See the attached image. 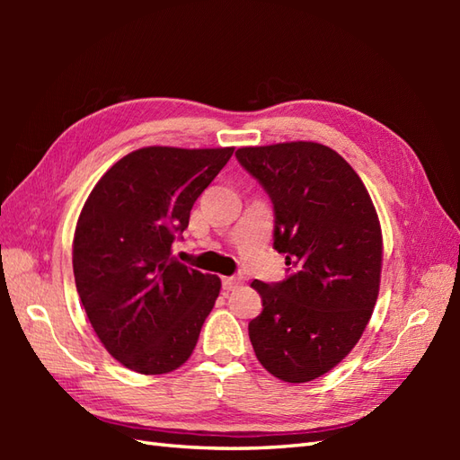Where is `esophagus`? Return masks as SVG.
<instances>
[{
	"label": "esophagus",
	"instance_id": "esophagus-1",
	"mask_svg": "<svg viewBox=\"0 0 460 460\" xmlns=\"http://www.w3.org/2000/svg\"><path fill=\"white\" fill-rule=\"evenodd\" d=\"M221 285H223V290H233V288H237L239 285H241V279H237V277H225L223 280H221Z\"/></svg>",
	"mask_w": 460,
	"mask_h": 460
}]
</instances>
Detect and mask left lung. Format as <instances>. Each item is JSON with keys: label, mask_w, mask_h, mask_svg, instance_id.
I'll return each mask as SVG.
<instances>
[{"label": "left lung", "mask_w": 460, "mask_h": 460, "mask_svg": "<svg viewBox=\"0 0 460 460\" xmlns=\"http://www.w3.org/2000/svg\"><path fill=\"white\" fill-rule=\"evenodd\" d=\"M235 155L269 193L272 247L292 267L280 282H251L262 298L251 344L269 374L305 384L349 354L374 312L384 257L377 213L359 175L328 146H249Z\"/></svg>", "instance_id": "8db88e82"}]
</instances>
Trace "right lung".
<instances>
[{
  "label": "right lung",
  "instance_id": "obj_1",
  "mask_svg": "<svg viewBox=\"0 0 460 460\" xmlns=\"http://www.w3.org/2000/svg\"><path fill=\"white\" fill-rule=\"evenodd\" d=\"M235 148L148 146L116 162L76 221L73 272L109 354L144 376L188 361L221 280L175 261L195 199Z\"/></svg>",
  "mask_w": 460,
  "mask_h": 460
}]
</instances>
